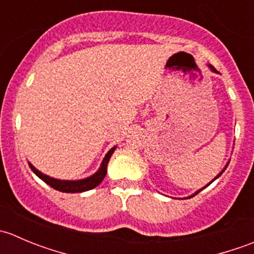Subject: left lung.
I'll return each instance as SVG.
<instances>
[{
  "label": "left lung",
  "instance_id": "8db88e82",
  "mask_svg": "<svg viewBox=\"0 0 254 254\" xmlns=\"http://www.w3.org/2000/svg\"><path fill=\"white\" fill-rule=\"evenodd\" d=\"M209 68H210V70H211V71H212V72H216V73H219V72H217V71H216V70H215V67H214V66H212V65H209ZM227 165H229V162H227ZM227 165H226V166H225V168H224V170H222V171H221V172H220V173H219V175H217L216 177H215V178H214V179H212V181H211V182H210V183H209V184H207V186H210V184H211V183H212V182H214V181H215V179H217V178H219V177H220V176H221V175H222V172H224V171H225V170H226ZM207 186H205V187H204V188H206V187H207ZM204 188L199 189V190H198V191H195V193H194V194H193V195H190V196H194V195H195V194H198V193H199V191H201V190H203V189H204ZM190 196H189V198H190Z\"/></svg>",
  "mask_w": 254,
  "mask_h": 254
}]
</instances>
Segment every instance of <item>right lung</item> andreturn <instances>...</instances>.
Here are the masks:
<instances>
[{"label": "right lung", "instance_id": "obj_1", "mask_svg": "<svg viewBox=\"0 0 254 254\" xmlns=\"http://www.w3.org/2000/svg\"><path fill=\"white\" fill-rule=\"evenodd\" d=\"M115 148H117V146H114V147H112L108 151L106 157L102 161L101 167H99V170L94 175L87 177L84 179H78V181H61V179L53 178V177H49L40 172V171H38L30 162H28V165H29L30 170L39 177L42 181H44L45 183L49 184L51 188L56 189L59 191H63V193H82V191L91 190V189L96 188L97 186H99L102 183V181H103L104 177L107 175V166H108V162L111 160Z\"/></svg>", "mask_w": 254, "mask_h": 254}]
</instances>
